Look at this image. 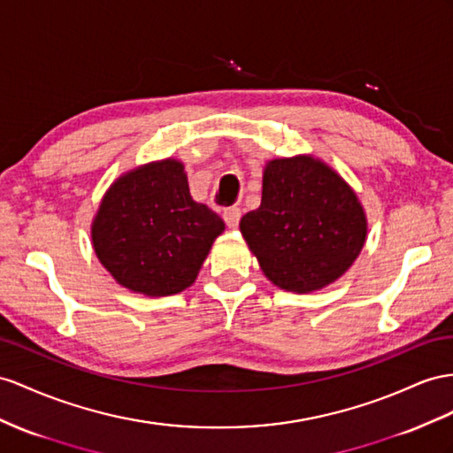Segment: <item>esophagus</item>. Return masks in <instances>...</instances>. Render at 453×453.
Returning <instances> with one entry per match:
<instances>
[{"mask_svg": "<svg viewBox=\"0 0 453 453\" xmlns=\"http://www.w3.org/2000/svg\"><path fill=\"white\" fill-rule=\"evenodd\" d=\"M224 219H226L227 227L235 229L239 226V219H241V208L239 206L226 208V211H224Z\"/></svg>", "mask_w": 453, "mask_h": 453, "instance_id": "34e87169", "label": "esophagus"}]
</instances>
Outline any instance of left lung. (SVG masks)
<instances>
[{"mask_svg":"<svg viewBox=\"0 0 453 453\" xmlns=\"http://www.w3.org/2000/svg\"><path fill=\"white\" fill-rule=\"evenodd\" d=\"M239 227L264 275L293 293L337 281L367 237L365 212L354 189L310 155L265 165L262 203L241 218Z\"/></svg>","mask_w":453,"mask_h":453,"instance_id":"obj_1","label":"left lung"}]
</instances>
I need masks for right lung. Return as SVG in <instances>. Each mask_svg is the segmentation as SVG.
<instances>
[{"mask_svg": "<svg viewBox=\"0 0 453 453\" xmlns=\"http://www.w3.org/2000/svg\"><path fill=\"white\" fill-rule=\"evenodd\" d=\"M224 219L193 201L176 158L126 172L103 196L91 224L99 262L122 287L147 296L195 283Z\"/></svg>", "mask_w": 453, "mask_h": 453, "instance_id": "right-lung-1", "label": "right lung"}]
</instances>
